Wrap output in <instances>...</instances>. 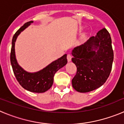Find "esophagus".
Listing matches in <instances>:
<instances>
[{
    "label": "esophagus",
    "instance_id": "34e87169",
    "mask_svg": "<svg viewBox=\"0 0 124 124\" xmlns=\"http://www.w3.org/2000/svg\"><path fill=\"white\" fill-rule=\"evenodd\" d=\"M71 58H72V56L70 54H68L67 55V60L68 61H71Z\"/></svg>",
    "mask_w": 124,
    "mask_h": 124
}]
</instances>
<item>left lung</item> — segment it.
Returning <instances> with one entry per match:
<instances>
[{
    "label": "left lung",
    "mask_w": 124,
    "mask_h": 124,
    "mask_svg": "<svg viewBox=\"0 0 124 124\" xmlns=\"http://www.w3.org/2000/svg\"><path fill=\"white\" fill-rule=\"evenodd\" d=\"M77 72L72 86L79 93H88L106 83L112 70L114 52L109 31L102 28L95 37L72 51Z\"/></svg>",
    "instance_id": "obj_1"
}]
</instances>
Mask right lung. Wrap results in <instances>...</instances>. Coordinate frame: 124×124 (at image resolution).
Returning <instances> with one entry per match:
<instances>
[{"label": "right lung", "instance_id": "obj_1", "mask_svg": "<svg viewBox=\"0 0 124 124\" xmlns=\"http://www.w3.org/2000/svg\"><path fill=\"white\" fill-rule=\"evenodd\" d=\"M33 22L25 23L14 34L12 41V48L10 52V63L13 71L19 84L25 89L33 93H41L48 91L52 86L53 78L56 72L63 67L67 63L66 54L53 61L46 68L37 73H28L18 65L15 53V42L17 37L21 31L28 27Z\"/></svg>", "mask_w": 124, "mask_h": 124}]
</instances>
